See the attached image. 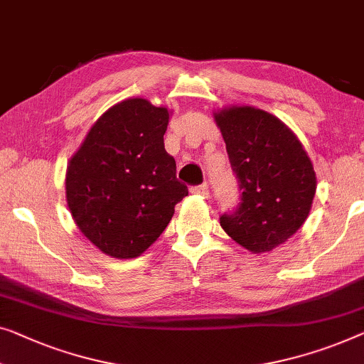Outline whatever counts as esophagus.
Listing matches in <instances>:
<instances>
[{
    "instance_id": "1",
    "label": "esophagus",
    "mask_w": 364,
    "mask_h": 364,
    "mask_svg": "<svg viewBox=\"0 0 364 364\" xmlns=\"http://www.w3.org/2000/svg\"><path fill=\"white\" fill-rule=\"evenodd\" d=\"M191 192L193 195H200L202 198H208L210 197V191L207 187V183H202V186H195L191 188Z\"/></svg>"
}]
</instances>
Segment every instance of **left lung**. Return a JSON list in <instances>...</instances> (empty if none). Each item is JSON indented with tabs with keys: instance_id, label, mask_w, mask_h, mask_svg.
<instances>
[{
	"instance_id": "left-lung-1",
	"label": "left lung",
	"mask_w": 364,
	"mask_h": 364,
	"mask_svg": "<svg viewBox=\"0 0 364 364\" xmlns=\"http://www.w3.org/2000/svg\"><path fill=\"white\" fill-rule=\"evenodd\" d=\"M241 191L235 212L221 228L247 251L259 255L286 243L307 220L317 188L312 161L297 136L255 107L215 113Z\"/></svg>"
}]
</instances>
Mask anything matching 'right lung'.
<instances>
[{
	"instance_id": "right-lung-1",
	"label": "right lung",
	"mask_w": 364,
	"mask_h": 364,
	"mask_svg": "<svg viewBox=\"0 0 364 364\" xmlns=\"http://www.w3.org/2000/svg\"><path fill=\"white\" fill-rule=\"evenodd\" d=\"M169 112L129 98L105 112L72 156L67 205L78 230L105 255L138 257L159 238L187 197L166 152Z\"/></svg>"
}]
</instances>
